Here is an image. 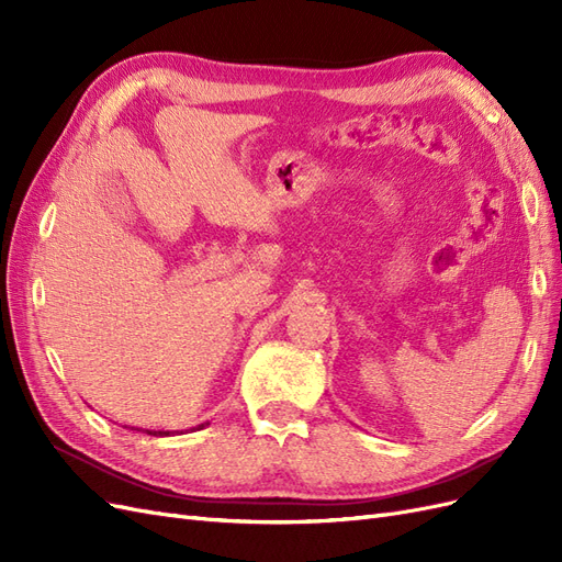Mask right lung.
<instances>
[{"mask_svg":"<svg viewBox=\"0 0 562 562\" xmlns=\"http://www.w3.org/2000/svg\"><path fill=\"white\" fill-rule=\"evenodd\" d=\"M196 429H203V424H199ZM147 434H149V436H168L171 431H149V429H147Z\"/></svg>","mask_w":562,"mask_h":562,"instance_id":"obj_1","label":"right lung"}]
</instances>
